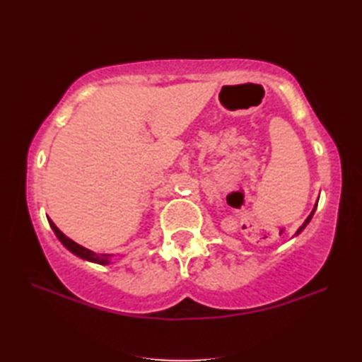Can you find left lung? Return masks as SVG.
<instances>
[{"instance_id": "left-lung-1", "label": "left lung", "mask_w": 362, "mask_h": 362, "mask_svg": "<svg viewBox=\"0 0 362 362\" xmlns=\"http://www.w3.org/2000/svg\"><path fill=\"white\" fill-rule=\"evenodd\" d=\"M316 209H317V204H316V205H314V209H313V211L310 213V216H308V218H306V219H305V222H303V224L298 227V230H297V232H296V236H297V235H300V233H302V232H303V230H305V227L310 224V221H311V218H313V214H314V211H316Z\"/></svg>"}]
</instances>
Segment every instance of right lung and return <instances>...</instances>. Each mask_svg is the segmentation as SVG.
Returning a JSON list of instances; mask_svg holds the SVG:
<instances>
[{"label":"right lung","mask_w":362,"mask_h":362,"mask_svg":"<svg viewBox=\"0 0 362 362\" xmlns=\"http://www.w3.org/2000/svg\"><path fill=\"white\" fill-rule=\"evenodd\" d=\"M48 222H49V226H51V228H52V232L56 233V236H57V240L62 243L65 247L70 250L71 253H74L76 257H79V258H82V259H87V261H91V263H96V264H110V259H112V257H115L113 253H96V252H93V250H90V249H87V247H83V245H81V244H78V243H74L73 240H70V238H68L66 235H64L62 232H60V230L56 227V224H54V222L48 218Z\"/></svg>","instance_id":"right-lung-1"}]
</instances>
